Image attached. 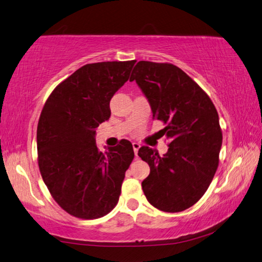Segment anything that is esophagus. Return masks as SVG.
Masks as SVG:
<instances>
[{"mask_svg": "<svg viewBox=\"0 0 262 262\" xmlns=\"http://www.w3.org/2000/svg\"><path fill=\"white\" fill-rule=\"evenodd\" d=\"M140 144L138 142H133V149H134V152H135V156H138V152H139V149H140Z\"/></svg>", "mask_w": 262, "mask_h": 262, "instance_id": "1", "label": "esophagus"}]
</instances>
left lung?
Masks as SVG:
<instances>
[{
    "label": "left lung",
    "mask_w": 262,
    "mask_h": 262,
    "mask_svg": "<svg viewBox=\"0 0 262 262\" xmlns=\"http://www.w3.org/2000/svg\"><path fill=\"white\" fill-rule=\"evenodd\" d=\"M130 81L148 99L152 119L165 124L161 132L169 149L160 156L141 147L138 155L150 167L142 182L148 202L164 212H181L199 201L219 163L223 134L217 110L204 91L180 68L141 60Z\"/></svg>",
    "instance_id": "obj_1"
}]
</instances>
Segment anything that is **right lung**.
<instances>
[{
  "mask_svg": "<svg viewBox=\"0 0 262 262\" xmlns=\"http://www.w3.org/2000/svg\"><path fill=\"white\" fill-rule=\"evenodd\" d=\"M136 60L84 65L50 94L37 127L40 175L61 209L77 218L103 217L118 204L134 150L128 140L101 152L99 124L110 101L129 79Z\"/></svg>",
  "mask_w": 262,
  "mask_h": 262,
  "instance_id": "add662e5",
  "label": "right lung"
}]
</instances>
